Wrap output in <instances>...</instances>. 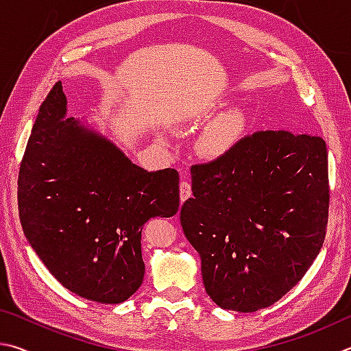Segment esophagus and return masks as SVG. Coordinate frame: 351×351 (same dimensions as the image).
<instances>
[{"label":"esophagus","mask_w":351,"mask_h":351,"mask_svg":"<svg viewBox=\"0 0 351 351\" xmlns=\"http://www.w3.org/2000/svg\"><path fill=\"white\" fill-rule=\"evenodd\" d=\"M191 194H193V191H191V183L186 182V180H183V182L180 183V200L185 202L186 199L191 197Z\"/></svg>","instance_id":"obj_1"}]
</instances>
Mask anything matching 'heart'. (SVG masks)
Listing matches in <instances>:
<instances>
[{
	"mask_svg": "<svg viewBox=\"0 0 351 351\" xmlns=\"http://www.w3.org/2000/svg\"><path fill=\"white\" fill-rule=\"evenodd\" d=\"M243 134V119L237 110H230L213 123L202 137L200 146L211 157H222L234 147Z\"/></svg>",
	"mask_w": 351,
	"mask_h": 351,
	"instance_id": "1",
	"label": "heart"
}]
</instances>
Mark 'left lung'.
<instances>
[{"label":"left lung","mask_w":351,"mask_h":351,"mask_svg":"<svg viewBox=\"0 0 351 351\" xmlns=\"http://www.w3.org/2000/svg\"><path fill=\"white\" fill-rule=\"evenodd\" d=\"M180 223L202 259L220 308L273 305L308 271L328 222V160L322 137L257 131L225 156L194 165Z\"/></svg>","instance_id":"obj_1"}]
</instances>
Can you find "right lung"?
<instances>
[{
	"mask_svg": "<svg viewBox=\"0 0 351 351\" xmlns=\"http://www.w3.org/2000/svg\"><path fill=\"white\" fill-rule=\"evenodd\" d=\"M57 83L41 103L18 174L24 236L77 296L125 302L145 276L141 230L179 211V172H147L112 141L66 119Z\"/></svg>",
	"mask_w": 351,
	"mask_h": 351,
	"instance_id": "add662e5",
	"label": "right lung"
}]
</instances>
